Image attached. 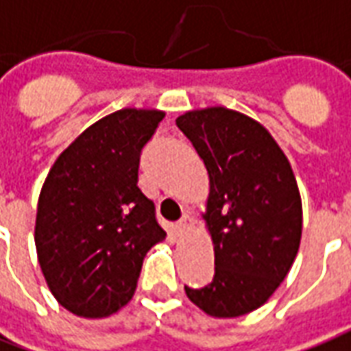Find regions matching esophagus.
Returning a JSON list of instances; mask_svg holds the SVG:
<instances>
[{
    "mask_svg": "<svg viewBox=\"0 0 351 351\" xmlns=\"http://www.w3.org/2000/svg\"><path fill=\"white\" fill-rule=\"evenodd\" d=\"M193 226V220L190 215H184L178 222H176V230H178V234H184V232H188L190 228Z\"/></svg>",
    "mask_w": 351,
    "mask_h": 351,
    "instance_id": "34e87169",
    "label": "esophagus"
}]
</instances>
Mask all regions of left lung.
<instances>
[{
    "label": "left lung",
    "mask_w": 351,
    "mask_h": 351,
    "mask_svg": "<svg viewBox=\"0 0 351 351\" xmlns=\"http://www.w3.org/2000/svg\"><path fill=\"white\" fill-rule=\"evenodd\" d=\"M209 173L205 222L215 245V276L186 295L215 317L261 308L295 262L302 235V201L293 169L271 134L228 108L176 119Z\"/></svg>",
    "instance_id": "8db88e82"
}]
</instances>
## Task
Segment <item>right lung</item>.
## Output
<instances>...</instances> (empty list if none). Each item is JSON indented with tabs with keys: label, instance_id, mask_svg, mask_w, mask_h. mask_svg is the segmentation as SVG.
I'll list each match as a JSON object with an SVG mask.
<instances>
[{
	"label": "right lung",
	"instance_id": "right-lung-1",
	"mask_svg": "<svg viewBox=\"0 0 351 351\" xmlns=\"http://www.w3.org/2000/svg\"><path fill=\"white\" fill-rule=\"evenodd\" d=\"M165 117L119 110L75 138L49 171L36 218L41 271L58 302L106 317L134 295L146 252L165 239L156 205L138 188L144 146Z\"/></svg>",
	"mask_w": 351,
	"mask_h": 351
}]
</instances>
